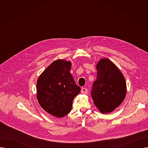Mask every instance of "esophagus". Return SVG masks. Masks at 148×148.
Listing matches in <instances>:
<instances>
[{
	"mask_svg": "<svg viewBox=\"0 0 148 148\" xmlns=\"http://www.w3.org/2000/svg\"><path fill=\"white\" fill-rule=\"evenodd\" d=\"M81 92L83 94H86L88 93V89L86 88H82L81 90Z\"/></svg>",
	"mask_w": 148,
	"mask_h": 148,
	"instance_id": "34e87169",
	"label": "esophagus"
}]
</instances>
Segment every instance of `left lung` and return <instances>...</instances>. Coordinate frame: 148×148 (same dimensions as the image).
<instances>
[{"label": "left lung", "instance_id": "obj_1", "mask_svg": "<svg viewBox=\"0 0 148 148\" xmlns=\"http://www.w3.org/2000/svg\"><path fill=\"white\" fill-rule=\"evenodd\" d=\"M97 77L92 85L94 103L103 113L113 112L125 99L127 85L123 74L112 61L101 59L97 65Z\"/></svg>", "mask_w": 148, "mask_h": 148}]
</instances>
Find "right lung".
Wrapping results in <instances>:
<instances>
[{"instance_id": "obj_1", "label": "right lung", "mask_w": 148, "mask_h": 148, "mask_svg": "<svg viewBox=\"0 0 148 148\" xmlns=\"http://www.w3.org/2000/svg\"><path fill=\"white\" fill-rule=\"evenodd\" d=\"M69 61L58 59L51 63L39 77L37 99L47 112L62 118L71 110L73 101L80 92L70 73Z\"/></svg>"}]
</instances>
